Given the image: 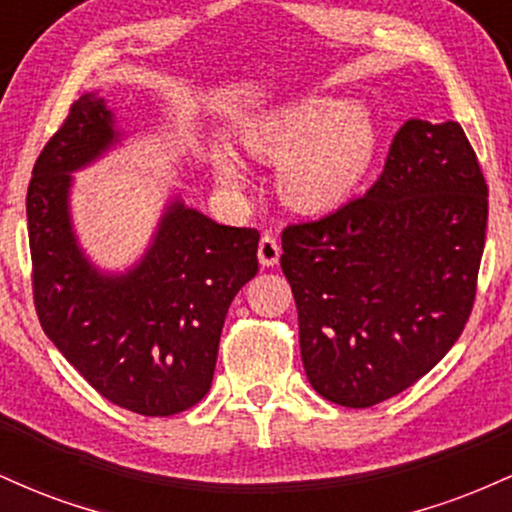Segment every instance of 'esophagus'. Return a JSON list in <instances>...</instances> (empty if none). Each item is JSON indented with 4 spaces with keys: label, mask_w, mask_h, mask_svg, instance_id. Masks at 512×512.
Here are the masks:
<instances>
[{
    "label": "esophagus",
    "mask_w": 512,
    "mask_h": 512,
    "mask_svg": "<svg viewBox=\"0 0 512 512\" xmlns=\"http://www.w3.org/2000/svg\"><path fill=\"white\" fill-rule=\"evenodd\" d=\"M279 255H281V248L279 243H276V238L262 236L260 248H257V257H260L262 267H274V264L279 262Z\"/></svg>",
    "instance_id": "34e87169"
}]
</instances>
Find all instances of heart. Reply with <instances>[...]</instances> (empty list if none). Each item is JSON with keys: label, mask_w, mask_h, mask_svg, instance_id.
<instances>
[{"label": "heart", "mask_w": 512, "mask_h": 512, "mask_svg": "<svg viewBox=\"0 0 512 512\" xmlns=\"http://www.w3.org/2000/svg\"><path fill=\"white\" fill-rule=\"evenodd\" d=\"M243 144L252 156L281 163L279 192L293 209L327 214L366 182L378 154V127L344 98L308 96L245 122ZM214 170L226 190L248 187L243 163L223 146L214 149Z\"/></svg>", "instance_id": "1"}]
</instances>
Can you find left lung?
Listing matches in <instances>:
<instances>
[{"label":"left lung","instance_id":"8db88e82","mask_svg":"<svg viewBox=\"0 0 512 512\" xmlns=\"http://www.w3.org/2000/svg\"><path fill=\"white\" fill-rule=\"evenodd\" d=\"M489 190L457 122L409 120L363 197L281 233L305 375L366 409L452 349L472 313Z\"/></svg>","mask_w":512,"mask_h":512}]
</instances>
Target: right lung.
<instances>
[{
    "label": "right lung",
    "instance_id": "obj_1",
    "mask_svg": "<svg viewBox=\"0 0 512 512\" xmlns=\"http://www.w3.org/2000/svg\"><path fill=\"white\" fill-rule=\"evenodd\" d=\"M125 139L91 91L35 161L26 197L35 310L93 390L134 414L170 416L209 392L228 305L257 274L260 233L170 195L144 255L125 272L98 267L76 236L72 173Z\"/></svg>",
    "mask_w": 512,
    "mask_h": 512
}]
</instances>
